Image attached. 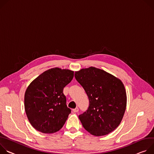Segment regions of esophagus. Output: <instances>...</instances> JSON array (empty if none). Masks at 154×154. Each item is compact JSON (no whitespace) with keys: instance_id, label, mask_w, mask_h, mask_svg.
I'll return each mask as SVG.
<instances>
[{"instance_id":"esophagus-1","label":"esophagus","mask_w":154,"mask_h":154,"mask_svg":"<svg viewBox=\"0 0 154 154\" xmlns=\"http://www.w3.org/2000/svg\"><path fill=\"white\" fill-rule=\"evenodd\" d=\"M78 111H79L78 108H76L75 109H73V111L74 112H78Z\"/></svg>"}]
</instances>
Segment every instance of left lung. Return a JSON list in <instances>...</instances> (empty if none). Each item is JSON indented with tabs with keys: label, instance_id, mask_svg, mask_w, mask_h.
Returning <instances> with one entry per match:
<instances>
[{
	"label": "left lung",
	"instance_id": "8db88e82",
	"mask_svg": "<svg viewBox=\"0 0 154 154\" xmlns=\"http://www.w3.org/2000/svg\"><path fill=\"white\" fill-rule=\"evenodd\" d=\"M75 76L89 100L88 110L79 116L83 127L96 136L114 131L121 124L127 106L121 80L94 66L75 72Z\"/></svg>",
	"mask_w": 154,
	"mask_h": 154
}]
</instances>
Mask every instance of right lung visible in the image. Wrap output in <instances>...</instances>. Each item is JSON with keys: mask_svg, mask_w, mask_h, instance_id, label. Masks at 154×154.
<instances>
[{"mask_svg": "<svg viewBox=\"0 0 154 154\" xmlns=\"http://www.w3.org/2000/svg\"><path fill=\"white\" fill-rule=\"evenodd\" d=\"M73 76V71L56 67L45 71L29 84L24 95V108L34 128L53 133L62 128L71 113L63 90Z\"/></svg>", "mask_w": 154, "mask_h": 154, "instance_id": "obj_1", "label": "right lung"}]
</instances>
